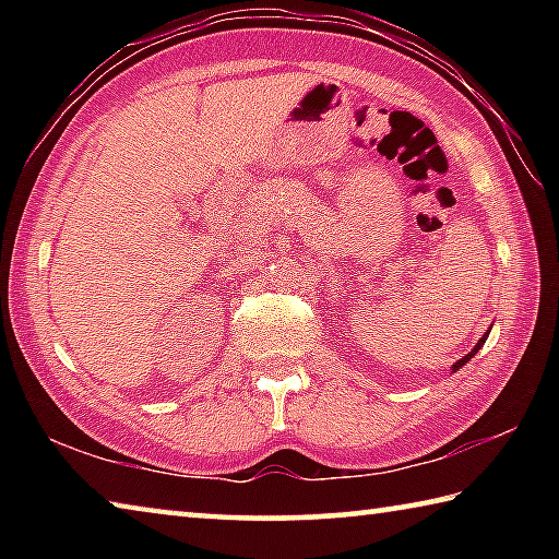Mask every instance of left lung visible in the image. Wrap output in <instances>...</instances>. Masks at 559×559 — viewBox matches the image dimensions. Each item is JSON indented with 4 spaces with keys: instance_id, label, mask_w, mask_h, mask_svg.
Masks as SVG:
<instances>
[{
    "instance_id": "8db88e82",
    "label": "left lung",
    "mask_w": 559,
    "mask_h": 559,
    "mask_svg": "<svg viewBox=\"0 0 559 559\" xmlns=\"http://www.w3.org/2000/svg\"><path fill=\"white\" fill-rule=\"evenodd\" d=\"M486 337H488V333H486L484 337H480V340H478V343H476V347H473V349H471V353H468L466 357H461V359H459V362H456V365H453V372H456V370H459V367H463V365H466V362H468V359H471L473 355H476L480 347H484V343H486Z\"/></svg>"
}]
</instances>
